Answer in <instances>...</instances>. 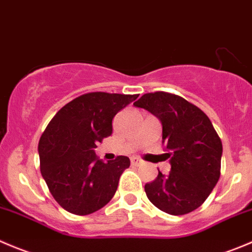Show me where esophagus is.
I'll return each instance as SVG.
<instances>
[{
    "label": "esophagus",
    "mask_w": 252,
    "mask_h": 252,
    "mask_svg": "<svg viewBox=\"0 0 252 252\" xmlns=\"http://www.w3.org/2000/svg\"><path fill=\"white\" fill-rule=\"evenodd\" d=\"M130 162H131V165H133V166H139V165H141V163H143V161H141L139 158H135V156H134V158H130Z\"/></svg>",
    "instance_id": "1"
}]
</instances>
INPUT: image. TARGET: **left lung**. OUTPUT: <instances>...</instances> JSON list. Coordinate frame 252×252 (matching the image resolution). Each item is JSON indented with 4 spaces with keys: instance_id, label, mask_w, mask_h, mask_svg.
Instances as JSON below:
<instances>
[{
    "instance_id": "left-lung-1",
    "label": "left lung",
    "mask_w": 252,
    "mask_h": 252,
    "mask_svg": "<svg viewBox=\"0 0 252 252\" xmlns=\"http://www.w3.org/2000/svg\"><path fill=\"white\" fill-rule=\"evenodd\" d=\"M160 119L171 171L145 185L149 201L160 211L183 216L201 207L220 177L223 145L211 119L182 97L145 94L134 103Z\"/></svg>"
}]
</instances>
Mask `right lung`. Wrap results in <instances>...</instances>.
Listing matches in <instances>:
<instances>
[{
    "instance_id": "1",
    "label": "right lung",
    "mask_w": 252,
    "mask_h": 252,
    "mask_svg": "<svg viewBox=\"0 0 252 252\" xmlns=\"http://www.w3.org/2000/svg\"><path fill=\"white\" fill-rule=\"evenodd\" d=\"M138 94L91 92L65 104L54 116L38 145L40 172L54 199L65 211L87 216L106 206L130 166L126 156L103 162L97 144L113 131L112 121Z\"/></svg>"
}]
</instances>
